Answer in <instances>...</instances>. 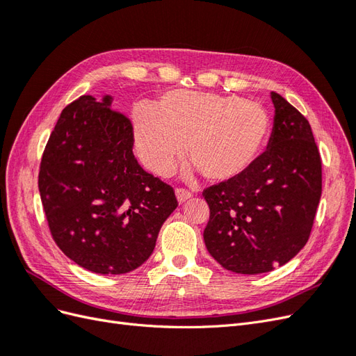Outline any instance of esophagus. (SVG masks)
<instances>
[{
	"label": "esophagus",
	"instance_id": "obj_1",
	"mask_svg": "<svg viewBox=\"0 0 356 356\" xmlns=\"http://www.w3.org/2000/svg\"><path fill=\"white\" fill-rule=\"evenodd\" d=\"M175 195H177V199H178L179 203H184V202H187L193 197L191 193L188 190H184V188H177Z\"/></svg>",
	"mask_w": 356,
	"mask_h": 356
}]
</instances>
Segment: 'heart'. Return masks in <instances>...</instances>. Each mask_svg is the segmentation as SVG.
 <instances>
[{
	"instance_id": "obj_1",
	"label": "heart",
	"mask_w": 356,
	"mask_h": 356,
	"mask_svg": "<svg viewBox=\"0 0 356 356\" xmlns=\"http://www.w3.org/2000/svg\"><path fill=\"white\" fill-rule=\"evenodd\" d=\"M135 147L145 168L169 175L186 143V154L204 178L225 182L241 177L261 154L270 120L261 105L239 96L169 92L159 106L132 111Z\"/></svg>"
}]
</instances>
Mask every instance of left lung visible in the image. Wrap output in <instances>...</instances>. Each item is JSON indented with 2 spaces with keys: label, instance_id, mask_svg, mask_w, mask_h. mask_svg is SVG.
<instances>
[{
  "label": "left lung",
  "instance_id": "obj_1",
  "mask_svg": "<svg viewBox=\"0 0 356 356\" xmlns=\"http://www.w3.org/2000/svg\"><path fill=\"white\" fill-rule=\"evenodd\" d=\"M267 149L238 178L203 190L209 254L234 273L284 266L306 245L322 193V163L306 117L272 92Z\"/></svg>",
  "mask_w": 356,
  "mask_h": 356
}]
</instances>
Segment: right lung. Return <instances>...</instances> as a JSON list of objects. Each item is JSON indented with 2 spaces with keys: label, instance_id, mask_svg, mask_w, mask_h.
<instances>
[{
  "label": "right lung",
  "instance_id": "1",
  "mask_svg": "<svg viewBox=\"0 0 356 356\" xmlns=\"http://www.w3.org/2000/svg\"><path fill=\"white\" fill-rule=\"evenodd\" d=\"M83 95L67 105L41 157L38 188L53 241L74 263L123 275L153 254L161 224L175 211L174 188L134 156V127Z\"/></svg>",
  "mask_w": 356,
  "mask_h": 356
}]
</instances>
